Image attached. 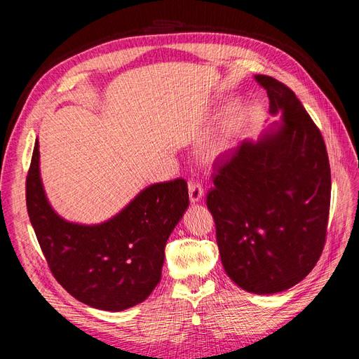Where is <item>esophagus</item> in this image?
I'll list each match as a JSON object with an SVG mask.
<instances>
[{"mask_svg":"<svg viewBox=\"0 0 359 359\" xmlns=\"http://www.w3.org/2000/svg\"><path fill=\"white\" fill-rule=\"evenodd\" d=\"M189 194H190V201L193 203L199 202L203 198V189L198 181H190L189 182Z\"/></svg>","mask_w":359,"mask_h":359,"instance_id":"esophagus-1","label":"esophagus"}]
</instances>
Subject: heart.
Here are the masks:
<instances>
[{"instance_id":"heart-1","label":"heart","mask_w":359,"mask_h":359,"mask_svg":"<svg viewBox=\"0 0 359 359\" xmlns=\"http://www.w3.org/2000/svg\"><path fill=\"white\" fill-rule=\"evenodd\" d=\"M238 119H240V111H238V107L235 104L226 107L220 116L219 126H217L212 137L205 147L206 156L215 157L224 153V151L231 147Z\"/></svg>"}]
</instances>
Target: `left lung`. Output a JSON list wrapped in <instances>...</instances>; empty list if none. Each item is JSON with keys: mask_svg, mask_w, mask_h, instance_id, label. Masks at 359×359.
Masks as SVG:
<instances>
[{"mask_svg": "<svg viewBox=\"0 0 359 359\" xmlns=\"http://www.w3.org/2000/svg\"><path fill=\"white\" fill-rule=\"evenodd\" d=\"M269 112L281 118L215 161L206 206L226 274L241 289L271 295L306 277L319 260L331 201L323 137L295 93L265 74Z\"/></svg>", "mask_w": 359, "mask_h": 359, "instance_id": "obj_1", "label": "left lung"}]
</instances>
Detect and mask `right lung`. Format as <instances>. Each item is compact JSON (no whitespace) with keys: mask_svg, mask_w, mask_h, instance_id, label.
<instances>
[{"mask_svg":"<svg viewBox=\"0 0 359 359\" xmlns=\"http://www.w3.org/2000/svg\"><path fill=\"white\" fill-rule=\"evenodd\" d=\"M189 206L182 178L144 189L99 224L73 223L50 206L36 140L27 177L29 222L53 277L93 309L123 311L145 301L161 278L165 247Z\"/></svg>","mask_w":359,"mask_h":359,"instance_id":"1","label":"right lung"}]
</instances>
